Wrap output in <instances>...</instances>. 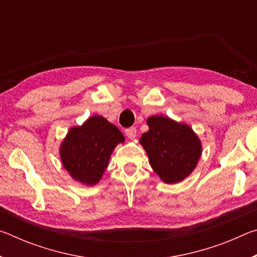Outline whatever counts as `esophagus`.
<instances>
[{"mask_svg":"<svg viewBox=\"0 0 257 257\" xmlns=\"http://www.w3.org/2000/svg\"><path fill=\"white\" fill-rule=\"evenodd\" d=\"M125 135H127V137L129 139H134L135 137L137 136V129L135 127H130L128 129H125Z\"/></svg>","mask_w":257,"mask_h":257,"instance_id":"1","label":"esophagus"}]
</instances>
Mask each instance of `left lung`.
<instances>
[{
    "label": "left lung",
    "instance_id": "1",
    "mask_svg": "<svg viewBox=\"0 0 257 257\" xmlns=\"http://www.w3.org/2000/svg\"><path fill=\"white\" fill-rule=\"evenodd\" d=\"M150 130L141 137L151 167L167 184H176L188 177L202 154V144L189 125L168 116L147 119Z\"/></svg>",
    "mask_w": 257,
    "mask_h": 257
}]
</instances>
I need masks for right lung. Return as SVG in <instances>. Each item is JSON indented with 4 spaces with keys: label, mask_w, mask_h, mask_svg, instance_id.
Instances as JSON below:
<instances>
[{
    "label": "right lung",
    "mask_w": 257,
    "mask_h": 257,
    "mask_svg": "<svg viewBox=\"0 0 257 257\" xmlns=\"http://www.w3.org/2000/svg\"><path fill=\"white\" fill-rule=\"evenodd\" d=\"M122 133L101 115H94L73 127L60 147V156L66 170L81 184H97L105 171L114 147L123 143Z\"/></svg>",
    "instance_id": "add662e5"
}]
</instances>
